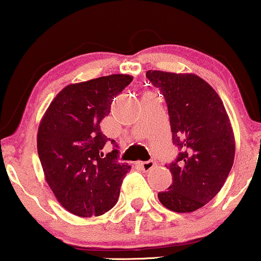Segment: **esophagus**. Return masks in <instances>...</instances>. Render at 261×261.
Here are the masks:
<instances>
[{
	"label": "esophagus",
	"instance_id": "34e87169",
	"mask_svg": "<svg viewBox=\"0 0 261 261\" xmlns=\"http://www.w3.org/2000/svg\"><path fill=\"white\" fill-rule=\"evenodd\" d=\"M139 165H140V167H141L142 170L146 171V172H148V171H151L153 167L156 165V163L154 162V160H148V162L139 163Z\"/></svg>",
	"mask_w": 261,
	"mask_h": 261
}]
</instances>
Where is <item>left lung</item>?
<instances>
[{"instance_id":"1","label":"left lung","mask_w":261,"mask_h":261,"mask_svg":"<svg viewBox=\"0 0 261 261\" xmlns=\"http://www.w3.org/2000/svg\"><path fill=\"white\" fill-rule=\"evenodd\" d=\"M169 109L172 141L180 152L167 169L172 184L159 192L162 204L174 213L202 208L223 187L235 155V138L222 99L195 73L149 70Z\"/></svg>"}]
</instances>
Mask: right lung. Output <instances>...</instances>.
<instances>
[{
    "instance_id": "1",
    "label": "right lung",
    "mask_w": 261,
    "mask_h": 261,
    "mask_svg": "<svg viewBox=\"0 0 261 261\" xmlns=\"http://www.w3.org/2000/svg\"><path fill=\"white\" fill-rule=\"evenodd\" d=\"M132 81L133 76L116 73L66 85L39 123L37 147L45 179L60 205L73 215H103L119 199L130 166L117 163L115 140L111 141L116 148L102 153L110 139L99 122Z\"/></svg>"
}]
</instances>
